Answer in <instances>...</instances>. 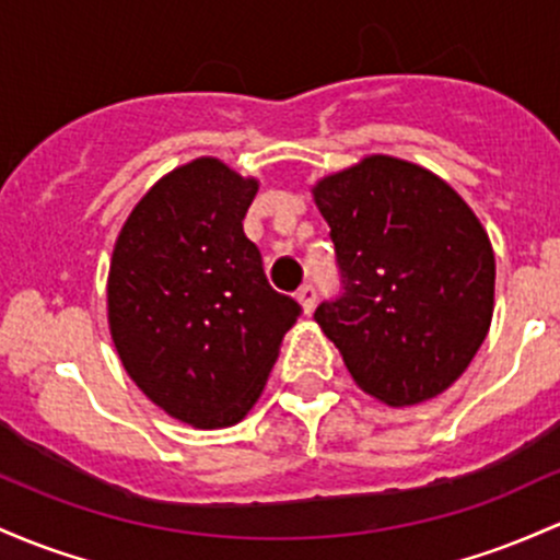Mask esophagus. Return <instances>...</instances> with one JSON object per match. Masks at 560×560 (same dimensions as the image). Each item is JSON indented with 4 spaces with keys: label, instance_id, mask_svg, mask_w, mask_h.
<instances>
[{
    "label": "esophagus",
    "instance_id": "obj_1",
    "mask_svg": "<svg viewBox=\"0 0 560 560\" xmlns=\"http://www.w3.org/2000/svg\"><path fill=\"white\" fill-rule=\"evenodd\" d=\"M298 300H300V305H303L305 313H313V308H316V290H313V284L300 287Z\"/></svg>",
    "mask_w": 560,
    "mask_h": 560
}]
</instances>
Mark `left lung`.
Here are the masks:
<instances>
[{"label":"left lung","mask_w":560,"mask_h":560,"mask_svg":"<svg viewBox=\"0 0 560 560\" xmlns=\"http://www.w3.org/2000/svg\"><path fill=\"white\" fill-rule=\"evenodd\" d=\"M340 266V298L313 318L350 377L388 407L444 393L481 348L494 252L450 183L404 159H361L313 188Z\"/></svg>","instance_id":"1"}]
</instances>
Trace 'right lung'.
Instances as JSON below:
<instances>
[{
  "mask_svg": "<svg viewBox=\"0 0 560 560\" xmlns=\"http://www.w3.org/2000/svg\"><path fill=\"white\" fill-rule=\"evenodd\" d=\"M255 194V177L194 159L135 205L110 257L108 327L121 364L156 407L201 430L247 415L300 316L244 236Z\"/></svg>",
  "mask_w": 560,
  "mask_h": 560,
  "instance_id": "obj_1",
  "label": "right lung"
}]
</instances>
